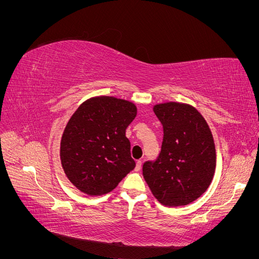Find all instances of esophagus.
<instances>
[{"instance_id":"34e87169","label":"esophagus","mask_w":259,"mask_h":259,"mask_svg":"<svg viewBox=\"0 0 259 259\" xmlns=\"http://www.w3.org/2000/svg\"><path fill=\"white\" fill-rule=\"evenodd\" d=\"M142 165H143V162L140 161V160H138V161L136 162V167H135V170H136V171H138L140 168H142Z\"/></svg>"}]
</instances>
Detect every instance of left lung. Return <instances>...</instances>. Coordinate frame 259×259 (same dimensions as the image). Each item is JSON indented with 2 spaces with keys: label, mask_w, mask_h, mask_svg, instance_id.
<instances>
[{
  "label": "left lung",
  "mask_w": 259,
  "mask_h": 259,
  "mask_svg": "<svg viewBox=\"0 0 259 259\" xmlns=\"http://www.w3.org/2000/svg\"><path fill=\"white\" fill-rule=\"evenodd\" d=\"M153 111L164 135L158 158L144 163V178L163 205H187L200 198L213 179V135L204 117L190 105L170 101L155 105Z\"/></svg>",
  "instance_id": "8db88e82"
}]
</instances>
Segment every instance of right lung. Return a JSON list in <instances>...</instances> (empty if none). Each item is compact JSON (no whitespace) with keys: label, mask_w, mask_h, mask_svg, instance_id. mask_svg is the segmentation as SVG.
Here are the masks:
<instances>
[{"label":"right lung","mask_w":259,"mask_h":259,"mask_svg":"<svg viewBox=\"0 0 259 259\" xmlns=\"http://www.w3.org/2000/svg\"><path fill=\"white\" fill-rule=\"evenodd\" d=\"M136 114L131 101L98 96L84 101L70 117L61 137L60 160L80 191L106 194L134 169L125 132Z\"/></svg>","instance_id":"obj_1"}]
</instances>
